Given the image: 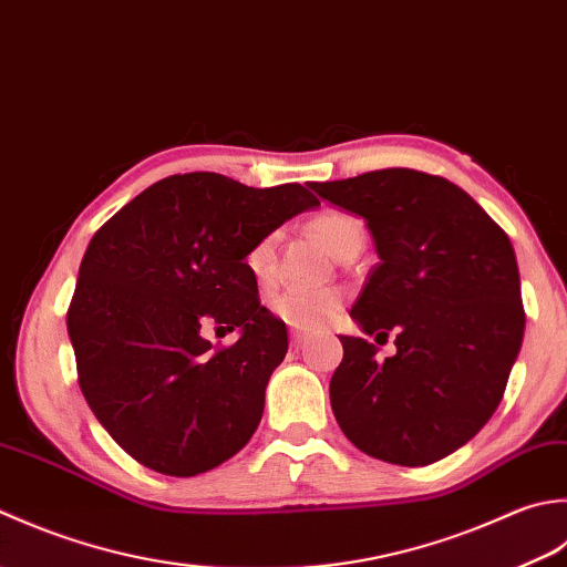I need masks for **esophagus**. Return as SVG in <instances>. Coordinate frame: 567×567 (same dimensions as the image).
Segmentation results:
<instances>
[{"instance_id":"34e87169","label":"esophagus","mask_w":567,"mask_h":567,"mask_svg":"<svg viewBox=\"0 0 567 567\" xmlns=\"http://www.w3.org/2000/svg\"><path fill=\"white\" fill-rule=\"evenodd\" d=\"M310 342V334H306V332H300V330H291V348L293 350H300V348H306V344Z\"/></svg>"}]
</instances>
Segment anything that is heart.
<instances>
[{"instance_id":"b5f03b06","label":"heart","mask_w":567,"mask_h":567,"mask_svg":"<svg viewBox=\"0 0 567 567\" xmlns=\"http://www.w3.org/2000/svg\"><path fill=\"white\" fill-rule=\"evenodd\" d=\"M310 227L326 245L338 254L348 249L354 239L362 237V223L350 213L326 210L313 217ZM247 269L259 284H269L276 274V235L261 237L257 245L247 251ZM274 313L286 326L298 330H322L340 316L342 293L338 291H300L291 288L274 298Z\"/></svg>"}]
</instances>
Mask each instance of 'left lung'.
Returning <instances> with one entry per match:
<instances>
[{
  "label": "left lung",
  "mask_w": 567,
  "mask_h": 567,
  "mask_svg": "<svg viewBox=\"0 0 567 567\" xmlns=\"http://www.w3.org/2000/svg\"><path fill=\"white\" fill-rule=\"evenodd\" d=\"M310 190L364 217L379 261L352 318L367 334H396L386 360L342 334L334 419L354 447L391 465L443 460L492 419L522 350L512 241L465 190L423 171L381 168Z\"/></svg>",
  "instance_id": "1"
}]
</instances>
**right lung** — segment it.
I'll return each mask as SVG.
<instances>
[{
	"label": "right lung",
	"mask_w": 567,
	"mask_h": 567,
	"mask_svg": "<svg viewBox=\"0 0 567 567\" xmlns=\"http://www.w3.org/2000/svg\"><path fill=\"white\" fill-rule=\"evenodd\" d=\"M316 205L298 183L249 188L183 173L138 193L90 239L68 308L78 384L144 467L193 477L249 443L288 332L261 306L245 259ZM205 321L237 327L240 340L213 349Z\"/></svg>",
	"instance_id": "1"
}]
</instances>
